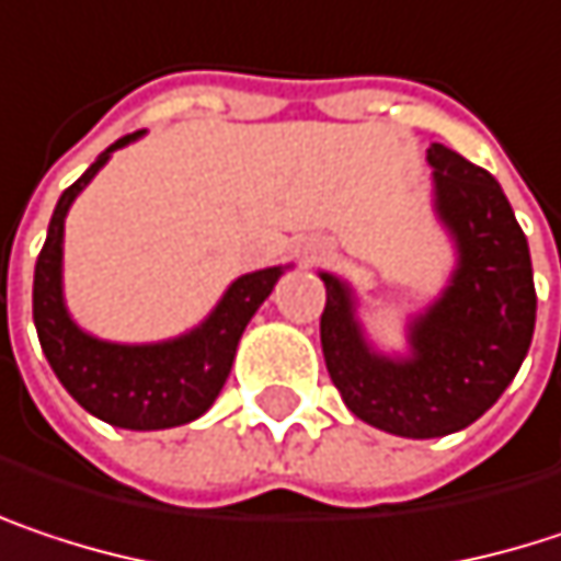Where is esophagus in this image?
Segmentation results:
<instances>
[{
    "label": "esophagus",
    "instance_id": "obj_1",
    "mask_svg": "<svg viewBox=\"0 0 561 561\" xmlns=\"http://www.w3.org/2000/svg\"><path fill=\"white\" fill-rule=\"evenodd\" d=\"M333 240H328V237H314V240H308L305 243V250H301V256H305V263L308 266H318V263H328L333 256Z\"/></svg>",
    "mask_w": 561,
    "mask_h": 561
}]
</instances>
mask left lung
Instances as JSON below:
<instances>
[{
	"mask_svg": "<svg viewBox=\"0 0 561 561\" xmlns=\"http://www.w3.org/2000/svg\"><path fill=\"white\" fill-rule=\"evenodd\" d=\"M433 208L456 240V270L424 314L408 324V356L373 350L353 288L321 273L324 363L343 404L394 436L462 431L514 382L536 324L530 247L497 179L456 150L431 144Z\"/></svg>",
	"mask_w": 561,
	"mask_h": 561,
	"instance_id": "1",
	"label": "left lung"
}]
</instances>
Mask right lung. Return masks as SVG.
Listing matches in <instances>:
<instances>
[{"instance_id": "add662e5", "label": "right lung", "mask_w": 561, "mask_h": 561, "mask_svg": "<svg viewBox=\"0 0 561 561\" xmlns=\"http://www.w3.org/2000/svg\"><path fill=\"white\" fill-rule=\"evenodd\" d=\"M137 134L115 140L60 195L34 266V328L60 385L99 421L125 431H167L202 417L228 382L237 343L270 298L285 266L230 282L225 298L195 331L160 343H112L85 333L64 301V221L77 195Z\"/></svg>"}]
</instances>
